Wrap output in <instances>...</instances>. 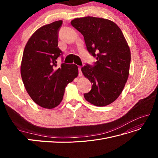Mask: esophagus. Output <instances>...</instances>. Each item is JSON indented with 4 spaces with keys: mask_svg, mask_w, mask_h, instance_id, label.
<instances>
[{
    "mask_svg": "<svg viewBox=\"0 0 158 158\" xmlns=\"http://www.w3.org/2000/svg\"><path fill=\"white\" fill-rule=\"evenodd\" d=\"M78 75H79V76H82V71H81V66H79L78 67Z\"/></svg>",
    "mask_w": 158,
    "mask_h": 158,
    "instance_id": "obj_1",
    "label": "esophagus"
}]
</instances>
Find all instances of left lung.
<instances>
[{
    "label": "left lung",
    "mask_w": 158,
    "mask_h": 158,
    "mask_svg": "<svg viewBox=\"0 0 158 158\" xmlns=\"http://www.w3.org/2000/svg\"><path fill=\"white\" fill-rule=\"evenodd\" d=\"M71 25L83 35L87 50L97 59L94 65L82 68L93 84L84 96L95 106H106L120 95L128 77L131 51L127 42L118 26L107 19L75 18Z\"/></svg>",
    "instance_id": "obj_1"
}]
</instances>
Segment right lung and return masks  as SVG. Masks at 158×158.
Listing matches in <instances>:
<instances>
[{
	"label": "right lung",
	"mask_w": 158,
	"mask_h": 158,
	"mask_svg": "<svg viewBox=\"0 0 158 158\" xmlns=\"http://www.w3.org/2000/svg\"><path fill=\"white\" fill-rule=\"evenodd\" d=\"M59 20L39 28L28 40L23 51L21 76L28 94L40 106L52 109L63 100L66 85L78 75L77 65L62 63L63 52L58 47Z\"/></svg>",
	"instance_id": "obj_1"
}]
</instances>
